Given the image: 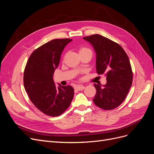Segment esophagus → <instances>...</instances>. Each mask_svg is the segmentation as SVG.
<instances>
[{"label":"esophagus","mask_w":154,"mask_h":154,"mask_svg":"<svg viewBox=\"0 0 154 154\" xmlns=\"http://www.w3.org/2000/svg\"><path fill=\"white\" fill-rule=\"evenodd\" d=\"M84 86H82V85H78V86H77L75 88V89L76 90H77V91H82V90H83L84 89Z\"/></svg>","instance_id":"obj_1"}]
</instances>
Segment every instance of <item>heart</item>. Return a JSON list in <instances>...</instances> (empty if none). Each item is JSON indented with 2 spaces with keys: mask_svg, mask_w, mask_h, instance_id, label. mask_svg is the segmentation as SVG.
Returning <instances> with one entry per match:
<instances>
[{
  "mask_svg": "<svg viewBox=\"0 0 154 154\" xmlns=\"http://www.w3.org/2000/svg\"><path fill=\"white\" fill-rule=\"evenodd\" d=\"M91 52L90 49L87 48H80V50H79V53H81V52Z\"/></svg>",
  "mask_w": 154,
  "mask_h": 154,
  "instance_id": "b5f03b06",
  "label": "heart"
}]
</instances>
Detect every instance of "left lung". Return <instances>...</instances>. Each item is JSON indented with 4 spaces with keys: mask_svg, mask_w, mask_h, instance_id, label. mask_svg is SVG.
I'll return each mask as SVG.
<instances>
[{
    "mask_svg": "<svg viewBox=\"0 0 154 154\" xmlns=\"http://www.w3.org/2000/svg\"><path fill=\"white\" fill-rule=\"evenodd\" d=\"M90 43L96 54V70L106 73L105 85L94 84L97 93L93 102L104 110L113 109L125 100L132 83L129 59L118 43L100 34L83 38Z\"/></svg>",
    "mask_w": 154,
    "mask_h": 154,
    "instance_id": "8db88e82",
    "label": "left lung"
}]
</instances>
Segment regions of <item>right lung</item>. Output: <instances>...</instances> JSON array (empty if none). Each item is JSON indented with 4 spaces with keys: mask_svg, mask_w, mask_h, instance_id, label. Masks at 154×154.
<instances>
[{
    "mask_svg": "<svg viewBox=\"0 0 154 154\" xmlns=\"http://www.w3.org/2000/svg\"><path fill=\"white\" fill-rule=\"evenodd\" d=\"M71 39H56L36 49L29 57L23 74V84L31 102L39 111L51 116L61 115L70 106L74 95L71 86L57 87L54 71L61 54Z\"/></svg>",
    "mask_w": 154,
    "mask_h": 154,
    "instance_id": "obj_1",
    "label": "right lung"
}]
</instances>
